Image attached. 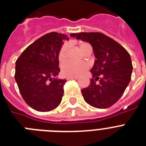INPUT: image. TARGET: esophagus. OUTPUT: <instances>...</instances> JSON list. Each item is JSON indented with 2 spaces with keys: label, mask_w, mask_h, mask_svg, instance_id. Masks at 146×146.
<instances>
[{
  "label": "esophagus",
  "mask_w": 146,
  "mask_h": 146,
  "mask_svg": "<svg viewBox=\"0 0 146 146\" xmlns=\"http://www.w3.org/2000/svg\"><path fill=\"white\" fill-rule=\"evenodd\" d=\"M78 78H79V77H67V80H70V79L78 80Z\"/></svg>",
  "instance_id": "obj_1"
}]
</instances>
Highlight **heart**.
Wrapping results in <instances>:
<instances>
[{
	"label": "heart",
	"mask_w": 146,
	"mask_h": 146,
	"mask_svg": "<svg viewBox=\"0 0 146 146\" xmlns=\"http://www.w3.org/2000/svg\"><path fill=\"white\" fill-rule=\"evenodd\" d=\"M78 45H79L80 48L85 54H87L88 53H92V47L88 43L81 41ZM68 44L64 43L61 46L59 51V54H58V59L60 63H63L64 61L66 60L67 57H68ZM88 68V64L84 62L76 63L73 61H68L63 63L61 67V71L64 75L68 76V77H78L83 74Z\"/></svg>",
	"instance_id": "b5f03b06"
}]
</instances>
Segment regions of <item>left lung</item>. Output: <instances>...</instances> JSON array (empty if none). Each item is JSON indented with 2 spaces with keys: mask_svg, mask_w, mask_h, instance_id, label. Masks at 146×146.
Instances as JSON below:
<instances>
[{
  "mask_svg": "<svg viewBox=\"0 0 146 146\" xmlns=\"http://www.w3.org/2000/svg\"><path fill=\"white\" fill-rule=\"evenodd\" d=\"M71 36L90 43L96 58L90 71V84L81 90L85 101L98 109L111 106L121 98L131 80L133 66L130 54L119 43L100 32H80Z\"/></svg>",
  "mask_w": 146,
  "mask_h": 146,
  "instance_id": "8db88e82",
  "label": "left lung"
}]
</instances>
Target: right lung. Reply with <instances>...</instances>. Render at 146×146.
<instances>
[{"mask_svg": "<svg viewBox=\"0 0 146 146\" xmlns=\"http://www.w3.org/2000/svg\"><path fill=\"white\" fill-rule=\"evenodd\" d=\"M66 35L51 32L29 45L15 63V79L21 96L31 108L49 111L59 106L66 79H58V54Z\"/></svg>", "mask_w": 146, "mask_h": 146, "instance_id": "add662e5", "label": "right lung"}]
</instances>
